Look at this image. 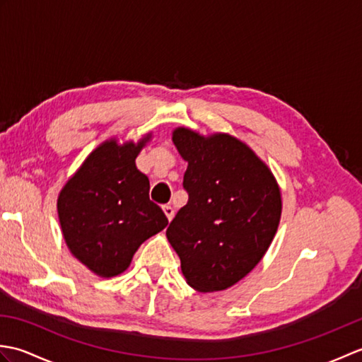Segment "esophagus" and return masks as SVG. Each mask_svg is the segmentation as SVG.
Wrapping results in <instances>:
<instances>
[{"mask_svg": "<svg viewBox=\"0 0 362 362\" xmlns=\"http://www.w3.org/2000/svg\"><path fill=\"white\" fill-rule=\"evenodd\" d=\"M163 211H165V214H166L168 221H171V219L174 218V209H173L171 205H163Z\"/></svg>", "mask_w": 362, "mask_h": 362, "instance_id": "1", "label": "esophagus"}]
</instances>
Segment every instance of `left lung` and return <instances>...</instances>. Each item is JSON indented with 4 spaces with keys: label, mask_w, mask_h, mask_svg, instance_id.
Instances as JSON below:
<instances>
[{
    "label": "left lung",
    "mask_w": 362,
    "mask_h": 362,
    "mask_svg": "<svg viewBox=\"0 0 362 362\" xmlns=\"http://www.w3.org/2000/svg\"><path fill=\"white\" fill-rule=\"evenodd\" d=\"M188 161V204L166 230L191 288H232L253 271L271 245L281 218V191L271 169L244 141L228 134L173 130Z\"/></svg>",
    "instance_id": "obj_1"
}]
</instances>
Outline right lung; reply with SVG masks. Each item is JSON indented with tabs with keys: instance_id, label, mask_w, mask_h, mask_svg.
Segmentation results:
<instances>
[{
	"instance_id": "obj_1",
	"label": "right lung",
	"mask_w": 362,
	"mask_h": 362,
	"mask_svg": "<svg viewBox=\"0 0 362 362\" xmlns=\"http://www.w3.org/2000/svg\"><path fill=\"white\" fill-rule=\"evenodd\" d=\"M152 132L135 141L110 138L88 153L57 197L68 249L91 272L112 279L132 263L138 247L168 226L149 199V179L135 158Z\"/></svg>"
}]
</instances>
